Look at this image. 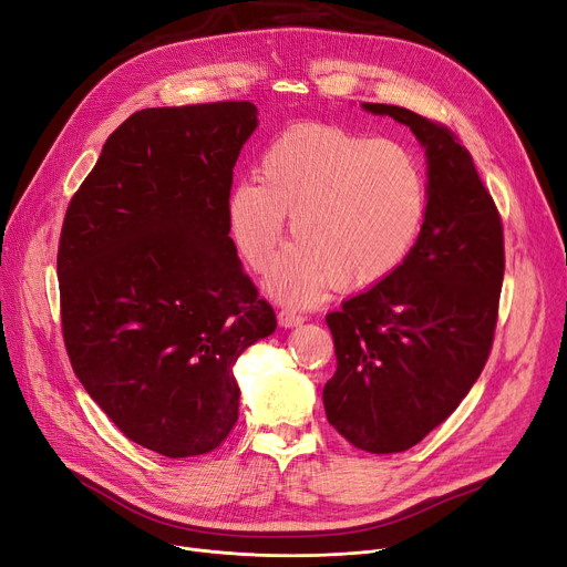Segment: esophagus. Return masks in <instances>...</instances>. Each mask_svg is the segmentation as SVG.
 <instances>
[{
	"label": "esophagus",
	"mask_w": 567,
	"mask_h": 567,
	"mask_svg": "<svg viewBox=\"0 0 567 567\" xmlns=\"http://www.w3.org/2000/svg\"><path fill=\"white\" fill-rule=\"evenodd\" d=\"M305 316L302 313H295L292 309H281L279 311V326L281 328H295V326H302Z\"/></svg>",
	"instance_id": "1"
}]
</instances>
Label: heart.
<instances>
[{
    "label": "heart",
    "mask_w": 567,
    "mask_h": 567,
    "mask_svg": "<svg viewBox=\"0 0 567 567\" xmlns=\"http://www.w3.org/2000/svg\"><path fill=\"white\" fill-rule=\"evenodd\" d=\"M429 188L417 158L394 141L330 124L290 126L265 147L258 182L228 196V224L254 269L272 262L290 219L298 241L272 267L267 290L309 305L332 288L388 281L422 233Z\"/></svg>",
    "instance_id": "b5f03b06"
}]
</instances>
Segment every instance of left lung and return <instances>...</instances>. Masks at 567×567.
Returning <instances> with one entry per match:
<instances>
[{"label":"left lung","instance_id":"1","mask_svg":"<svg viewBox=\"0 0 567 567\" xmlns=\"http://www.w3.org/2000/svg\"><path fill=\"white\" fill-rule=\"evenodd\" d=\"M426 150L429 207L411 256L388 281L326 316L337 371L328 422L358 450L392 454L445 422L489 360L505 272L503 224L456 133L409 107L364 103Z\"/></svg>","mask_w":567,"mask_h":567}]
</instances>
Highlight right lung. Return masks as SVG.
Wrapping results in <instances>:
<instances>
[{
  "label": "right lung",
  "mask_w": 567,
  "mask_h": 567,
  "mask_svg": "<svg viewBox=\"0 0 567 567\" xmlns=\"http://www.w3.org/2000/svg\"><path fill=\"white\" fill-rule=\"evenodd\" d=\"M251 101L145 107L105 141L58 249L71 367L122 434L171 460L237 422L233 364L277 330L241 269L228 196Z\"/></svg>",
  "instance_id": "obj_1"
}]
</instances>
